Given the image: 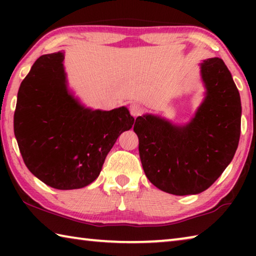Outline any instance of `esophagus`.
<instances>
[{"label":"esophagus","mask_w":256,"mask_h":256,"mask_svg":"<svg viewBox=\"0 0 256 256\" xmlns=\"http://www.w3.org/2000/svg\"><path fill=\"white\" fill-rule=\"evenodd\" d=\"M142 112H144V108H142L140 104L132 102L131 105H130V112H131L133 118H138V116H140L142 114Z\"/></svg>","instance_id":"esophagus-1"}]
</instances>
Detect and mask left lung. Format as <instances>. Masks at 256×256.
<instances>
[{"label":"left lung","mask_w":256,"mask_h":256,"mask_svg":"<svg viewBox=\"0 0 256 256\" xmlns=\"http://www.w3.org/2000/svg\"><path fill=\"white\" fill-rule=\"evenodd\" d=\"M201 76L206 97L190 123L174 125L146 114L134 124L146 176L174 196L209 188L230 164L240 142V97L226 64L219 58L204 60Z\"/></svg>","instance_id":"1"}]
</instances>
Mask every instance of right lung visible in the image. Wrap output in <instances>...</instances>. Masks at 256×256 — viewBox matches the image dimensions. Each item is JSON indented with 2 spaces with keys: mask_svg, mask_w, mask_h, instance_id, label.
Listing matches in <instances>:
<instances>
[{
  "mask_svg": "<svg viewBox=\"0 0 256 256\" xmlns=\"http://www.w3.org/2000/svg\"><path fill=\"white\" fill-rule=\"evenodd\" d=\"M64 53L37 58L21 82L14 136L28 170L58 190H74L97 178L120 134L132 128L126 107L84 108L66 86Z\"/></svg>",
  "mask_w": 256,
  "mask_h": 256,
  "instance_id": "right-lung-1",
  "label": "right lung"
}]
</instances>
